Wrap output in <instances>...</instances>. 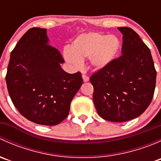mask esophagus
Segmentation results:
<instances>
[{
  "instance_id": "esophagus-1",
  "label": "esophagus",
  "mask_w": 161,
  "mask_h": 161,
  "mask_svg": "<svg viewBox=\"0 0 161 161\" xmlns=\"http://www.w3.org/2000/svg\"><path fill=\"white\" fill-rule=\"evenodd\" d=\"M82 79H83V81L84 82H88L89 80H90V79H89L88 76L86 75H82Z\"/></svg>"
}]
</instances>
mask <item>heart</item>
<instances>
[{
    "label": "heart",
    "mask_w": 161,
    "mask_h": 161,
    "mask_svg": "<svg viewBox=\"0 0 161 161\" xmlns=\"http://www.w3.org/2000/svg\"><path fill=\"white\" fill-rule=\"evenodd\" d=\"M121 43L116 36L89 32L79 35L75 39L70 50L64 52L66 61L75 67L82 64V60L90 58L94 69L104 68L116 58Z\"/></svg>",
    "instance_id": "obj_1"
}]
</instances>
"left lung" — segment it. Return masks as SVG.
Returning <instances> with one entry per match:
<instances>
[{
  "label": "left lung",
  "mask_w": 161,
  "mask_h": 161,
  "mask_svg": "<svg viewBox=\"0 0 161 161\" xmlns=\"http://www.w3.org/2000/svg\"><path fill=\"white\" fill-rule=\"evenodd\" d=\"M122 55L91 75L94 104L107 121L124 122L142 114L150 104L157 71L148 47L132 29L120 27Z\"/></svg>",
  "instance_id": "left-lung-1"
}]
</instances>
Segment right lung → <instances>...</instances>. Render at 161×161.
I'll return each mask as SVG.
<instances>
[{
  "instance_id": "obj_1",
  "label": "right lung",
  "mask_w": 161,
  "mask_h": 161,
  "mask_svg": "<svg viewBox=\"0 0 161 161\" xmlns=\"http://www.w3.org/2000/svg\"><path fill=\"white\" fill-rule=\"evenodd\" d=\"M64 61L59 50L48 44L46 29H30L19 40L5 79L11 101L22 116L50 126L67 118L83 80L80 71L63 70Z\"/></svg>"
}]
</instances>
